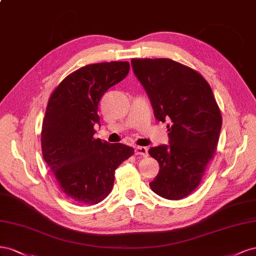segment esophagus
I'll list each match as a JSON object with an SVG mask.
<instances>
[{
    "instance_id": "1",
    "label": "esophagus",
    "mask_w": 256,
    "mask_h": 256,
    "mask_svg": "<svg viewBox=\"0 0 256 256\" xmlns=\"http://www.w3.org/2000/svg\"><path fill=\"white\" fill-rule=\"evenodd\" d=\"M135 154L140 156L147 158L149 156L148 148L147 147H136L135 148Z\"/></svg>"
}]
</instances>
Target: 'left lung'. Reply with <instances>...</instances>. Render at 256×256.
<instances>
[{
  "mask_svg": "<svg viewBox=\"0 0 256 256\" xmlns=\"http://www.w3.org/2000/svg\"><path fill=\"white\" fill-rule=\"evenodd\" d=\"M132 66L158 121L167 126L168 146L149 149L160 170L149 186L166 200H178L200 186L212 160L222 116L212 90L198 72L170 59H132Z\"/></svg>",
  "mask_w": 256,
  "mask_h": 256,
  "instance_id": "8db88e82",
  "label": "left lung"
}]
</instances>
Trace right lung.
Returning a JSON list of instances; mask_svg holds the SVG:
<instances>
[{
	"instance_id": "right-lung-1",
	"label": "right lung",
	"mask_w": 256,
	"mask_h": 256,
	"mask_svg": "<svg viewBox=\"0 0 256 256\" xmlns=\"http://www.w3.org/2000/svg\"><path fill=\"white\" fill-rule=\"evenodd\" d=\"M130 72L128 62L86 65L59 84L49 98L42 151L61 192L79 205H96L112 192L114 170L134 154L123 144L94 138L98 103Z\"/></svg>"
}]
</instances>
